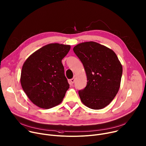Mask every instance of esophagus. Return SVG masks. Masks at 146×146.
Masks as SVG:
<instances>
[{
    "mask_svg": "<svg viewBox=\"0 0 146 146\" xmlns=\"http://www.w3.org/2000/svg\"><path fill=\"white\" fill-rule=\"evenodd\" d=\"M70 82L72 83V84H73V83H74V81H75V78H73L70 79Z\"/></svg>",
    "mask_w": 146,
    "mask_h": 146,
    "instance_id": "obj_1",
    "label": "esophagus"
}]
</instances>
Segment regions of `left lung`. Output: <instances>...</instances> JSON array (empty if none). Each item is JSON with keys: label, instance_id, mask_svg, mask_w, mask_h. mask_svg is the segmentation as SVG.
I'll return each mask as SVG.
<instances>
[{"label": "left lung", "instance_id": "obj_1", "mask_svg": "<svg viewBox=\"0 0 146 146\" xmlns=\"http://www.w3.org/2000/svg\"><path fill=\"white\" fill-rule=\"evenodd\" d=\"M73 51L87 77L86 87L78 91L81 102L92 109L105 108L120 87L122 67L117 56L111 49L94 41L78 44Z\"/></svg>", "mask_w": 146, "mask_h": 146}]
</instances>
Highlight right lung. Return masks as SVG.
Masks as SVG:
<instances>
[{"instance_id": "obj_1", "label": "right lung", "mask_w": 146, "mask_h": 146, "mask_svg": "<svg viewBox=\"0 0 146 146\" xmlns=\"http://www.w3.org/2000/svg\"><path fill=\"white\" fill-rule=\"evenodd\" d=\"M70 49L69 45L52 43L33 53L23 65L21 84L35 105L50 109L61 103L69 88L62 59Z\"/></svg>"}]
</instances>
